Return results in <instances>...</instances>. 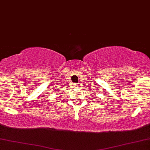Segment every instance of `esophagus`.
I'll return each mask as SVG.
<instances>
[{
	"instance_id": "34e87169",
	"label": "esophagus",
	"mask_w": 150,
	"mask_h": 150,
	"mask_svg": "<svg viewBox=\"0 0 150 150\" xmlns=\"http://www.w3.org/2000/svg\"><path fill=\"white\" fill-rule=\"evenodd\" d=\"M77 87H78V86H77Z\"/></svg>"
}]
</instances>
